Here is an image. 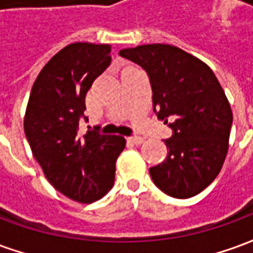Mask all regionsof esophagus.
<instances>
[{"instance_id": "1", "label": "esophagus", "mask_w": 253, "mask_h": 253, "mask_svg": "<svg viewBox=\"0 0 253 253\" xmlns=\"http://www.w3.org/2000/svg\"><path fill=\"white\" fill-rule=\"evenodd\" d=\"M143 139L142 137H128L127 138V142L130 143H134V145H141V143H143Z\"/></svg>"}]
</instances>
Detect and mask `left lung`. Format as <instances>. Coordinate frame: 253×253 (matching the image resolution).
<instances>
[{
    "label": "left lung",
    "instance_id": "left-lung-1",
    "mask_svg": "<svg viewBox=\"0 0 253 253\" xmlns=\"http://www.w3.org/2000/svg\"><path fill=\"white\" fill-rule=\"evenodd\" d=\"M119 55L146 70L154 112L173 130L167 159L149 169L154 184L179 199L199 194L228 154L233 114L221 84L206 63L176 46L142 44Z\"/></svg>",
    "mask_w": 253,
    "mask_h": 253
}]
</instances>
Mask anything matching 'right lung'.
Wrapping results in <instances>:
<instances>
[{
  "mask_svg": "<svg viewBox=\"0 0 253 253\" xmlns=\"http://www.w3.org/2000/svg\"><path fill=\"white\" fill-rule=\"evenodd\" d=\"M111 44L77 42L44 65L31 90L24 131L51 186L73 201L92 203L115 180V163L126 146L121 135H78L85 96L111 62Z\"/></svg>",
  "mask_w": 253,
  "mask_h": 253,
  "instance_id": "right-lung-1",
  "label": "right lung"
}]
</instances>
